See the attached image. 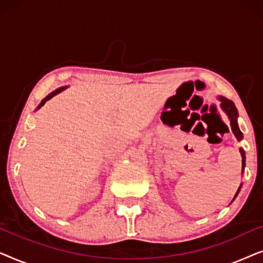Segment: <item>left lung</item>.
Returning a JSON list of instances; mask_svg holds the SVG:
<instances>
[{"label":"left lung","instance_id":"obj_1","mask_svg":"<svg viewBox=\"0 0 263 263\" xmlns=\"http://www.w3.org/2000/svg\"><path fill=\"white\" fill-rule=\"evenodd\" d=\"M219 100H220V103H221V109L224 110L225 112H226V115H228V116H229L230 124H231V129H232L233 134H235L237 140H238V141H240V140H242V138H243V134H242V132L239 130L238 123H237L238 111H237L235 104H233L231 100L224 98V97H219ZM239 152H240V156H242V167H243V170H244V166H246V153H244V151L242 148L239 149ZM240 186H242V185H240ZM240 186L238 188V190H237L235 197L238 195V193H239V190H240Z\"/></svg>","mask_w":263,"mask_h":263}]
</instances>
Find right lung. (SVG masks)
Listing matches in <instances>:
<instances>
[{"mask_svg":"<svg viewBox=\"0 0 263 263\" xmlns=\"http://www.w3.org/2000/svg\"><path fill=\"white\" fill-rule=\"evenodd\" d=\"M64 88H66V87H61V88H57V89H56V91H53V92H51V93H50V95H49V96H46V97H45V98L42 100V102H41V104H39V106L37 107V109H41V107H42L43 105H44V104H45L46 102H48V100H49V99H51L53 96L59 95V93H60V92H62Z\"/></svg>","mask_w":263,"mask_h":263,"instance_id":"1","label":"right lung"}]
</instances>
